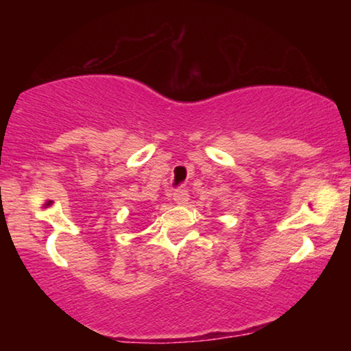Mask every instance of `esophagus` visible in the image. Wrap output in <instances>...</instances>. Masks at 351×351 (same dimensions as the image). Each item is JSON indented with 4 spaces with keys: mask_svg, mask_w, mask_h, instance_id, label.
<instances>
[{
    "mask_svg": "<svg viewBox=\"0 0 351 351\" xmlns=\"http://www.w3.org/2000/svg\"><path fill=\"white\" fill-rule=\"evenodd\" d=\"M173 199H175L176 204H181V206L186 204L189 201V190L184 189V187H180L178 190H175Z\"/></svg>",
    "mask_w": 351,
    "mask_h": 351,
    "instance_id": "obj_1",
    "label": "esophagus"
}]
</instances>
